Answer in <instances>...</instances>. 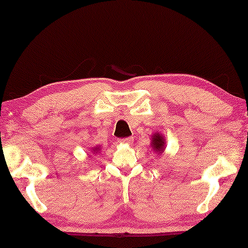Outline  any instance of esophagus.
Here are the masks:
<instances>
[{
	"label": "esophagus",
	"instance_id": "34e87169",
	"mask_svg": "<svg viewBox=\"0 0 248 248\" xmlns=\"http://www.w3.org/2000/svg\"><path fill=\"white\" fill-rule=\"evenodd\" d=\"M120 142H123V144H130L132 141V138L131 137H125V138H120L119 139Z\"/></svg>",
	"mask_w": 248,
	"mask_h": 248
}]
</instances>
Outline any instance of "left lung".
<instances>
[{"mask_svg": "<svg viewBox=\"0 0 248 248\" xmlns=\"http://www.w3.org/2000/svg\"><path fill=\"white\" fill-rule=\"evenodd\" d=\"M152 139H153V141H152L153 148H154L156 152H158L159 154H162L163 148H164V144H165V142H164V138L162 137V135H159V134L153 135ZM158 153H157V154H158Z\"/></svg>", "mask_w": 248, "mask_h": 248, "instance_id": "8db88e82", "label": "left lung"}]
</instances>
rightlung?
<instances>
[{
	"label": "right lung",
	"mask_w": 248,
	"mask_h": 248,
	"mask_svg": "<svg viewBox=\"0 0 248 248\" xmlns=\"http://www.w3.org/2000/svg\"><path fill=\"white\" fill-rule=\"evenodd\" d=\"M95 149H99V148H95ZM94 153H95V152H94Z\"/></svg>",
	"instance_id": "1"
}]
</instances>
